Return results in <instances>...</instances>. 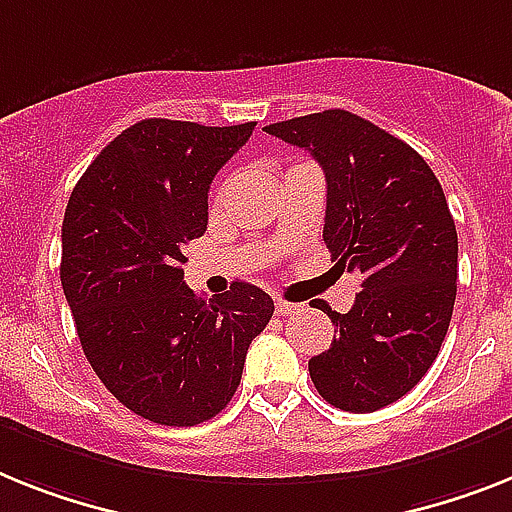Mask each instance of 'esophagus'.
Segmentation results:
<instances>
[{
  "label": "esophagus",
  "instance_id": "esophagus-1",
  "mask_svg": "<svg viewBox=\"0 0 512 512\" xmlns=\"http://www.w3.org/2000/svg\"><path fill=\"white\" fill-rule=\"evenodd\" d=\"M296 309H299V304H294V302H283V299H278L276 302V315H281V317L294 315Z\"/></svg>",
  "mask_w": 512,
  "mask_h": 512
}]
</instances>
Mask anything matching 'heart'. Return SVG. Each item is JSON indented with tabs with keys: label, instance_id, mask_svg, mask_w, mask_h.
Here are the masks:
<instances>
[{
	"label": "heart",
	"instance_id": "obj_1",
	"mask_svg": "<svg viewBox=\"0 0 512 512\" xmlns=\"http://www.w3.org/2000/svg\"><path fill=\"white\" fill-rule=\"evenodd\" d=\"M223 187H226V184H223ZM223 187H221V190H218V192H223Z\"/></svg>",
	"mask_w": 512,
	"mask_h": 512
}]
</instances>
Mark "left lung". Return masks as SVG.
<instances>
[{
  "instance_id": "left-lung-1",
  "label": "left lung",
  "mask_w": 512,
  "mask_h": 512,
  "mask_svg": "<svg viewBox=\"0 0 512 512\" xmlns=\"http://www.w3.org/2000/svg\"><path fill=\"white\" fill-rule=\"evenodd\" d=\"M325 171L322 239L336 268L362 276L328 351L309 359L317 393L369 414L409 393L440 354L455 304L458 234L437 176L411 145L351 111L328 109L265 127Z\"/></svg>"
}]
</instances>
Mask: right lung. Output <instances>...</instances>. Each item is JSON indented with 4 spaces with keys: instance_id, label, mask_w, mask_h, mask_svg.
Instances as JSON below:
<instances>
[{
    "instance_id": "obj_1",
    "label": "right lung",
    "mask_w": 512,
    "mask_h": 512,
    "mask_svg": "<svg viewBox=\"0 0 512 512\" xmlns=\"http://www.w3.org/2000/svg\"><path fill=\"white\" fill-rule=\"evenodd\" d=\"M252 130L143 119L101 150L64 210L59 278L80 346L148 422L195 427L226 409L273 317L252 283L203 302L182 270L184 247L208 229L210 182Z\"/></svg>"
}]
</instances>
